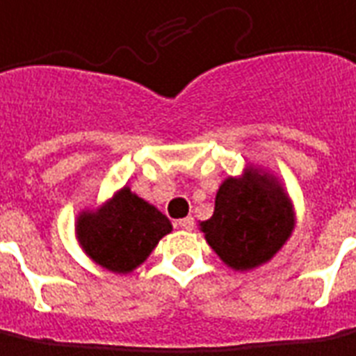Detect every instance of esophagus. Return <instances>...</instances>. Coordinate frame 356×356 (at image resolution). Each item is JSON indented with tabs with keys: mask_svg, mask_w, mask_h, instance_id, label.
Segmentation results:
<instances>
[{
	"mask_svg": "<svg viewBox=\"0 0 356 356\" xmlns=\"http://www.w3.org/2000/svg\"><path fill=\"white\" fill-rule=\"evenodd\" d=\"M177 225L181 227V229L193 231V229H195V220H193V218L188 216V218H183V220H179Z\"/></svg>",
	"mask_w": 356,
	"mask_h": 356,
	"instance_id": "34e87169",
	"label": "esophagus"
}]
</instances>
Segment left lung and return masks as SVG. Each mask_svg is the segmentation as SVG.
Returning <instances> with one entry per match:
<instances>
[{
  "label": "left lung",
  "mask_w": 356,
  "mask_h": 356,
  "mask_svg": "<svg viewBox=\"0 0 356 356\" xmlns=\"http://www.w3.org/2000/svg\"><path fill=\"white\" fill-rule=\"evenodd\" d=\"M293 225V208L282 186L248 171L221 183L213 216L200 229L216 254L243 272L268 262L289 238Z\"/></svg>",
  "instance_id": "8db88e82"
}]
</instances>
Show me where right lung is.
<instances>
[{
    "mask_svg": "<svg viewBox=\"0 0 356 356\" xmlns=\"http://www.w3.org/2000/svg\"><path fill=\"white\" fill-rule=\"evenodd\" d=\"M170 231L171 221L127 186L102 210L84 212L76 223V237L84 252L115 273L133 272Z\"/></svg>",
    "mask_w": 356,
    "mask_h": 356,
    "instance_id": "right-lung-1",
    "label": "right lung"
}]
</instances>
